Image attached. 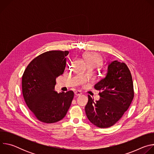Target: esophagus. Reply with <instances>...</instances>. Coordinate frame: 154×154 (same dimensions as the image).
I'll return each instance as SVG.
<instances>
[{
	"label": "esophagus",
	"instance_id": "obj_1",
	"mask_svg": "<svg viewBox=\"0 0 154 154\" xmlns=\"http://www.w3.org/2000/svg\"><path fill=\"white\" fill-rule=\"evenodd\" d=\"M82 94V93L80 91H76L75 92V96L76 97L79 96H81Z\"/></svg>",
	"mask_w": 154,
	"mask_h": 154
}]
</instances>
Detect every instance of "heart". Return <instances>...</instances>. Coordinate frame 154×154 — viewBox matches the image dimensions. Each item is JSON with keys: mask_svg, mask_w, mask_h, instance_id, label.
Instances as JSON below:
<instances>
[{"mask_svg": "<svg viewBox=\"0 0 154 154\" xmlns=\"http://www.w3.org/2000/svg\"><path fill=\"white\" fill-rule=\"evenodd\" d=\"M83 58L86 60L89 66L96 68L102 63V57L95 52H86L83 55Z\"/></svg>", "mask_w": 154, "mask_h": 154, "instance_id": "1", "label": "heart"}]
</instances>
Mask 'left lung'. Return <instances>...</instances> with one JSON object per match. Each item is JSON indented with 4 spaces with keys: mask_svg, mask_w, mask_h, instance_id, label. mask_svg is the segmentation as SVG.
<instances>
[{
    "mask_svg": "<svg viewBox=\"0 0 154 154\" xmlns=\"http://www.w3.org/2000/svg\"><path fill=\"white\" fill-rule=\"evenodd\" d=\"M94 88L100 91V99L95 102L88 95L86 116L98 127H111L121 118L134 97L132 77L126 64L117 60L109 63L105 77Z\"/></svg>",
    "mask_w": 154,
    "mask_h": 154,
    "instance_id": "1",
    "label": "left lung"
}]
</instances>
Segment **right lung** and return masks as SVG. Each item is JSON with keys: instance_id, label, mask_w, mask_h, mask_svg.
Masks as SVG:
<instances>
[{"instance_id": "add662e5", "label": "right lung", "mask_w": 154, "mask_h": 154, "mask_svg": "<svg viewBox=\"0 0 154 154\" xmlns=\"http://www.w3.org/2000/svg\"><path fill=\"white\" fill-rule=\"evenodd\" d=\"M68 51H51L35 58L22 77L24 100L33 115L45 123H54L66 115L74 98L72 91H55L56 78L64 72Z\"/></svg>"}]
</instances>
